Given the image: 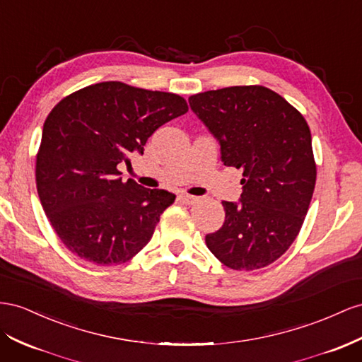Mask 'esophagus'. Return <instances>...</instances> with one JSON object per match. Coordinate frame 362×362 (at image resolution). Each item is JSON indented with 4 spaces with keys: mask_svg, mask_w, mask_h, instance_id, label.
Here are the masks:
<instances>
[{
    "mask_svg": "<svg viewBox=\"0 0 362 362\" xmlns=\"http://www.w3.org/2000/svg\"><path fill=\"white\" fill-rule=\"evenodd\" d=\"M180 199H181L184 204H187V205H193V204H197V202L199 201L198 197H192V194H187V193H181V194H180Z\"/></svg>",
    "mask_w": 362,
    "mask_h": 362,
    "instance_id": "1",
    "label": "esophagus"
}]
</instances>
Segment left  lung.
Here are the masks:
<instances>
[{
    "label": "left lung",
    "instance_id": "obj_1",
    "mask_svg": "<svg viewBox=\"0 0 362 362\" xmlns=\"http://www.w3.org/2000/svg\"><path fill=\"white\" fill-rule=\"evenodd\" d=\"M189 103L219 141L223 164L243 170L240 202L222 201L226 222L205 243L231 269L265 268L296 240L315 189L305 117L260 85L199 93Z\"/></svg>",
    "mask_w": 362,
    "mask_h": 362
}]
</instances>
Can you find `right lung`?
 Here are the masks:
<instances>
[{
  "mask_svg": "<svg viewBox=\"0 0 362 362\" xmlns=\"http://www.w3.org/2000/svg\"><path fill=\"white\" fill-rule=\"evenodd\" d=\"M189 111L181 95L102 82L48 114L36 155L42 209L64 245L95 265H120L148 243L175 194L119 178V164L160 126Z\"/></svg>",
  "mask_w": 362,
  "mask_h": 362,
  "instance_id": "add662e5",
  "label": "right lung"
}]
</instances>
